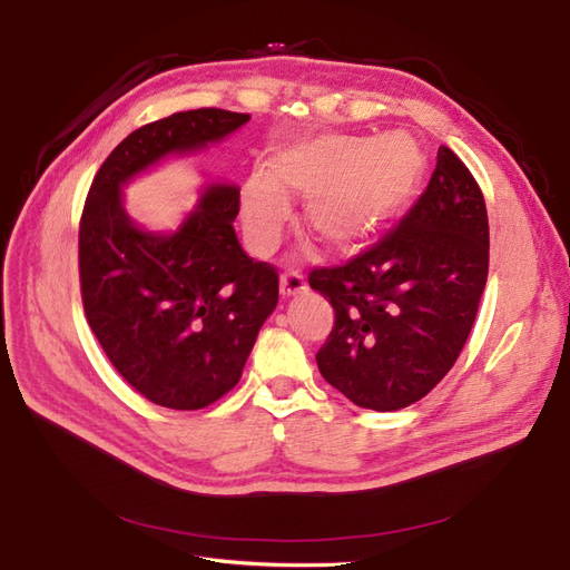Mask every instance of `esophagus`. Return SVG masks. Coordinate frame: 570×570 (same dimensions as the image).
I'll return each mask as SVG.
<instances>
[{"instance_id":"1","label":"esophagus","mask_w":570,"mask_h":570,"mask_svg":"<svg viewBox=\"0 0 570 570\" xmlns=\"http://www.w3.org/2000/svg\"><path fill=\"white\" fill-rule=\"evenodd\" d=\"M302 292H306L304 275L295 268H287L281 275V295L283 297H295V295H302Z\"/></svg>"}]
</instances>
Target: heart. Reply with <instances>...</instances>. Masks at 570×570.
Wrapping results in <instances>:
<instances>
[{
  "label": "heart",
  "mask_w": 570,
  "mask_h": 570,
  "mask_svg": "<svg viewBox=\"0 0 570 570\" xmlns=\"http://www.w3.org/2000/svg\"><path fill=\"white\" fill-rule=\"evenodd\" d=\"M423 154L413 137L392 132L381 140L358 135H321L295 145L256 170L243 189V223L256 254L271 252L292 206L306 197V228L327 249L352 252L400 214L423 178Z\"/></svg>",
  "instance_id": "b5f03b06"
}]
</instances>
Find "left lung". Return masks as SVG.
<instances>
[{
  "instance_id": "8db88e82",
  "label": "left lung",
  "mask_w": 570,
  "mask_h": 570,
  "mask_svg": "<svg viewBox=\"0 0 570 570\" xmlns=\"http://www.w3.org/2000/svg\"><path fill=\"white\" fill-rule=\"evenodd\" d=\"M488 209L471 170L440 147L425 193L373 247L318 266L308 285L335 308L321 375L356 406L396 411L450 373L488 283Z\"/></svg>"
}]
</instances>
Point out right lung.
<instances>
[{"instance_id":"obj_1","label":"right lung","mask_w":570,"mask_h":570,"mask_svg":"<svg viewBox=\"0 0 570 570\" xmlns=\"http://www.w3.org/2000/svg\"><path fill=\"white\" fill-rule=\"evenodd\" d=\"M247 120L249 114L195 109L137 128L101 164L85 199V316L124 381L166 409L197 411L237 385L258 327L278 304V271L239 247L235 185L206 187L170 235L137 228L120 185L168 154L223 140Z\"/></svg>"}]
</instances>
